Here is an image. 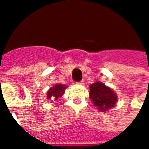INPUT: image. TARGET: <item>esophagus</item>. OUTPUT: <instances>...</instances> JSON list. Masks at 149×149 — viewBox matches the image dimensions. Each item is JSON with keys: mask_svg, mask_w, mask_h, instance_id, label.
Instances as JSON below:
<instances>
[{"mask_svg": "<svg viewBox=\"0 0 149 149\" xmlns=\"http://www.w3.org/2000/svg\"><path fill=\"white\" fill-rule=\"evenodd\" d=\"M77 85H84V81H81L77 82Z\"/></svg>", "mask_w": 149, "mask_h": 149, "instance_id": "1", "label": "esophagus"}]
</instances>
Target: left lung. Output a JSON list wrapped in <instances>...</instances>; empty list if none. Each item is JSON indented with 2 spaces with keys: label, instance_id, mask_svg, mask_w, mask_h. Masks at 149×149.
I'll return each instance as SVG.
<instances>
[{
  "label": "left lung",
  "instance_id": "8db88e82",
  "mask_svg": "<svg viewBox=\"0 0 149 149\" xmlns=\"http://www.w3.org/2000/svg\"><path fill=\"white\" fill-rule=\"evenodd\" d=\"M89 97L94 106L101 111H107L115 106L116 93L102 82L96 81L89 86Z\"/></svg>",
  "mask_w": 149,
  "mask_h": 149
}]
</instances>
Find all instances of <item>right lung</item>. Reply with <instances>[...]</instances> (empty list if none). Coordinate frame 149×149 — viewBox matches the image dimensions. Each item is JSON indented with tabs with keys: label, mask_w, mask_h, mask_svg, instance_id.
<instances>
[{
	"label": "right lung",
	"mask_w": 149,
	"mask_h": 149,
	"mask_svg": "<svg viewBox=\"0 0 149 149\" xmlns=\"http://www.w3.org/2000/svg\"><path fill=\"white\" fill-rule=\"evenodd\" d=\"M67 88V86L61 84H57L55 85L53 87L50 88V89L47 91V99L51 100L52 102L53 101H56L59 97L62 96L64 93L65 89Z\"/></svg>",
	"instance_id": "add662e5"
}]
</instances>
